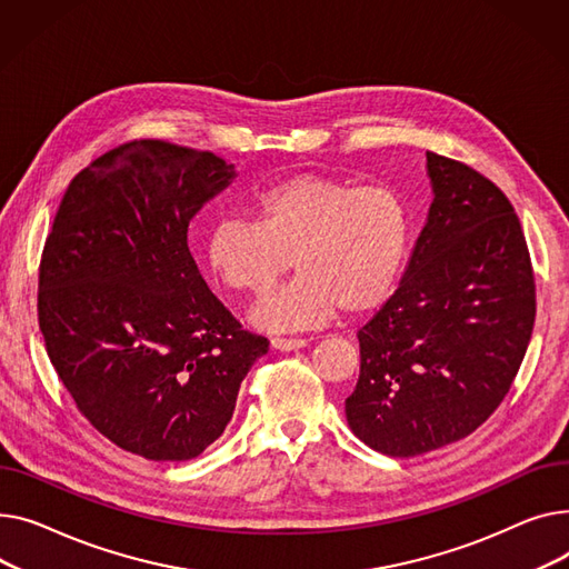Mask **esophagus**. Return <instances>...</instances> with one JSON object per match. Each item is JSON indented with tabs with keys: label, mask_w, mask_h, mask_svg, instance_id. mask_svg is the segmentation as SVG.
<instances>
[{
	"label": "esophagus",
	"mask_w": 569,
	"mask_h": 569,
	"mask_svg": "<svg viewBox=\"0 0 569 569\" xmlns=\"http://www.w3.org/2000/svg\"><path fill=\"white\" fill-rule=\"evenodd\" d=\"M308 345V340L303 338H273L271 347L278 351H296V349H303Z\"/></svg>",
	"instance_id": "34e87169"
}]
</instances>
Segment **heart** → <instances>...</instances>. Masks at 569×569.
Listing matches in <instances>:
<instances>
[{"label":"heart","mask_w":569,"mask_h":569,"mask_svg":"<svg viewBox=\"0 0 569 569\" xmlns=\"http://www.w3.org/2000/svg\"><path fill=\"white\" fill-rule=\"evenodd\" d=\"M254 222L222 218L204 243L211 276L231 293L259 298L289 269L296 278L259 303L266 330H303L379 310L392 296L411 248V211L388 186L293 174L263 186Z\"/></svg>","instance_id":"1"}]
</instances>
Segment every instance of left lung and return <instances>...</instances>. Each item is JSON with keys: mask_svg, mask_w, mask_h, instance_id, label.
I'll use <instances>...</instances> for the list:
<instances>
[{"mask_svg": "<svg viewBox=\"0 0 569 569\" xmlns=\"http://www.w3.org/2000/svg\"><path fill=\"white\" fill-rule=\"evenodd\" d=\"M433 202L407 273L358 330L356 437L416 457L473 433L510 392L536 323L521 222L496 183L427 151Z\"/></svg>", "mask_w": 569, "mask_h": 569, "instance_id": "obj_1", "label": "left lung"}]
</instances>
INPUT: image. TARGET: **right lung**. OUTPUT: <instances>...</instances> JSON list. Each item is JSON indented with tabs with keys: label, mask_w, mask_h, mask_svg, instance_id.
I'll use <instances>...</instances> for the list:
<instances>
[{
	"label": "right lung",
	"mask_w": 569,
	"mask_h": 569,
	"mask_svg": "<svg viewBox=\"0 0 569 569\" xmlns=\"http://www.w3.org/2000/svg\"><path fill=\"white\" fill-rule=\"evenodd\" d=\"M233 179L211 151L130 140L66 188L39 266V328L78 411L151 461L202 455L269 340L231 317L188 224Z\"/></svg>",
	"instance_id": "add662e5"
}]
</instances>
